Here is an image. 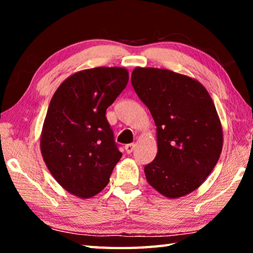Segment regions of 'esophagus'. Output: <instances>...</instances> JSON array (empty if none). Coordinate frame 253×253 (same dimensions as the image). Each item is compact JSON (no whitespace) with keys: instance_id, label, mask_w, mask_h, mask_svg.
Here are the masks:
<instances>
[{"instance_id":"34e87169","label":"esophagus","mask_w":253,"mask_h":253,"mask_svg":"<svg viewBox=\"0 0 253 253\" xmlns=\"http://www.w3.org/2000/svg\"><path fill=\"white\" fill-rule=\"evenodd\" d=\"M135 147H136L135 144H127L125 146V151L127 154H130L132 151H134Z\"/></svg>"}]
</instances>
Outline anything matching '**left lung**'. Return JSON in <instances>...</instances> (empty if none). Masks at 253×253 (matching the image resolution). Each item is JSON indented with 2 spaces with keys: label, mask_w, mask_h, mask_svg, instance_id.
Returning a JSON list of instances; mask_svg holds the SVG:
<instances>
[{
  "label": "left lung",
  "mask_w": 253,
  "mask_h": 253,
  "mask_svg": "<svg viewBox=\"0 0 253 253\" xmlns=\"http://www.w3.org/2000/svg\"><path fill=\"white\" fill-rule=\"evenodd\" d=\"M131 84L156 125L157 155L145 166L149 185L177 199L204 183L219 161L223 129L211 96L191 77L136 67Z\"/></svg>",
  "instance_id": "left-lung-1"
}]
</instances>
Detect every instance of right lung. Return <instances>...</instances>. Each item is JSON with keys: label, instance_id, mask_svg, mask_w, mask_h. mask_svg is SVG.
<instances>
[{"label": "right lung", "instance_id": "right-lung-1", "mask_svg": "<svg viewBox=\"0 0 253 253\" xmlns=\"http://www.w3.org/2000/svg\"><path fill=\"white\" fill-rule=\"evenodd\" d=\"M128 79L126 68L81 70L68 77L51 98L41 154L55 181L72 195L89 199L99 193L121 160L106 110Z\"/></svg>", "mask_w": 253, "mask_h": 253}]
</instances>
